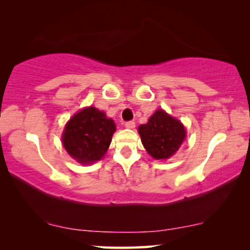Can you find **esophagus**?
Returning a JSON list of instances; mask_svg holds the SVG:
<instances>
[{"label": "esophagus", "mask_w": 250, "mask_h": 250, "mask_svg": "<svg viewBox=\"0 0 250 250\" xmlns=\"http://www.w3.org/2000/svg\"><path fill=\"white\" fill-rule=\"evenodd\" d=\"M125 127L126 128H134L135 127V123L131 121V122H126L125 123Z\"/></svg>", "instance_id": "esophagus-1"}]
</instances>
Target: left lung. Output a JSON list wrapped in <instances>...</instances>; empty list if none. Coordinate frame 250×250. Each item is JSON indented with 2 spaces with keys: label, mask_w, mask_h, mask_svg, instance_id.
I'll list each match as a JSON object with an SVG mask.
<instances>
[{
  "label": "left lung",
  "mask_w": 250,
  "mask_h": 250,
  "mask_svg": "<svg viewBox=\"0 0 250 250\" xmlns=\"http://www.w3.org/2000/svg\"><path fill=\"white\" fill-rule=\"evenodd\" d=\"M142 145L152 158L167 159L172 157L186 139L182 123L158 109L146 124L139 126Z\"/></svg>",
  "instance_id": "8db88e82"
}]
</instances>
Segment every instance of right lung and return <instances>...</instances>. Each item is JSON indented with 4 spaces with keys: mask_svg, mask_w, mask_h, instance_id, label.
Here are the masks:
<instances>
[{
    "mask_svg": "<svg viewBox=\"0 0 250 250\" xmlns=\"http://www.w3.org/2000/svg\"><path fill=\"white\" fill-rule=\"evenodd\" d=\"M116 125L104 111L94 107L82 109L64 126L62 145L69 156L81 164L100 160L110 146Z\"/></svg>",
    "mask_w": 250,
    "mask_h": 250,
    "instance_id": "add662e5",
    "label": "right lung"
}]
</instances>
